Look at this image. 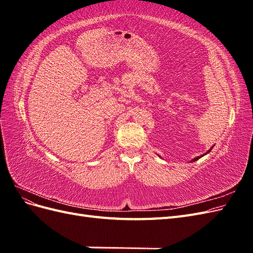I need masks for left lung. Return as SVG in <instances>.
Returning a JSON list of instances; mask_svg holds the SVG:
<instances>
[{"instance_id": "left-lung-1", "label": "left lung", "mask_w": 253, "mask_h": 253, "mask_svg": "<svg viewBox=\"0 0 253 253\" xmlns=\"http://www.w3.org/2000/svg\"><path fill=\"white\" fill-rule=\"evenodd\" d=\"M212 148H213V147H212ZM212 148H211V149H210V150H209V151H208V152H207V153H205V154H204V155H202V156H197V157H195V158H193V159H192V160H191V163H193V162H196V160H198V159H200V158H201V157H203V156H205V155H207V154H208V153H209V152H210V151H211V150H212ZM158 156H159V155H158ZM159 157H160V156H159Z\"/></svg>"}]
</instances>
